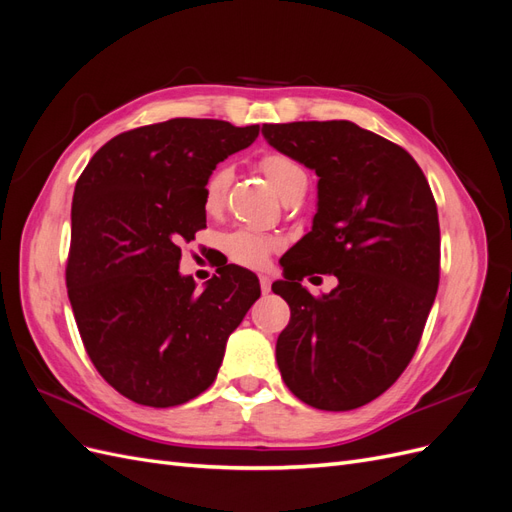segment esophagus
<instances>
[{
    "label": "esophagus",
    "mask_w": 512,
    "mask_h": 512,
    "mask_svg": "<svg viewBox=\"0 0 512 512\" xmlns=\"http://www.w3.org/2000/svg\"><path fill=\"white\" fill-rule=\"evenodd\" d=\"M258 280H260V290L265 292V294H269L271 292V277L269 275H260Z\"/></svg>",
    "instance_id": "1"
}]
</instances>
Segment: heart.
<instances>
[{
  "label": "heart",
  "instance_id": "obj_1",
  "mask_svg": "<svg viewBox=\"0 0 512 512\" xmlns=\"http://www.w3.org/2000/svg\"><path fill=\"white\" fill-rule=\"evenodd\" d=\"M260 170L271 181L273 188L280 192L282 198H288L292 192L305 188L307 177L305 170L297 160H292L284 153H265L258 162ZM232 181L230 166L222 164L213 170L203 185V207L207 213H220L226 203L228 185ZM222 247L226 256L235 262V265L247 269H262L269 262V258L280 252L284 247V239L275 232H265L250 226H241L237 230L228 232L222 239Z\"/></svg>",
  "mask_w": 512,
  "mask_h": 512
}]
</instances>
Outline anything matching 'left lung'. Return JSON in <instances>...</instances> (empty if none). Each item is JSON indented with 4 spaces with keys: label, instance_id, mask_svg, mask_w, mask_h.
<instances>
[{
    "label": "left lung",
    "instance_id": "obj_1",
    "mask_svg": "<svg viewBox=\"0 0 512 512\" xmlns=\"http://www.w3.org/2000/svg\"><path fill=\"white\" fill-rule=\"evenodd\" d=\"M262 136L320 177L314 226L271 286L290 307L277 367L307 406L361 408L391 389L421 342L440 282L436 198L404 147L352 121L265 123ZM314 272L338 286L314 298L300 286Z\"/></svg>",
    "mask_w": 512,
    "mask_h": 512
}]
</instances>
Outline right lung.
<instances>
[{
	"mask_svg": "<svg viewBox=\"0 0 512 512\" xmlns=\"http://www.w3.org/2000/svg\"><path fill=\"white\" fill-rule=\"evenodd\" d=\"M258 126L168 119L121 132L76 181L68 299L98 374L134 404L173 408L213 384L226 339L260 297L237 265L205 290L179 273L181 245L207 228L203 185Z\"/></svg>",
	"mask_w": 512,
	"mask_h": 512,
	"instance_id": "obj_1",
	"label": "right lung"
}]
</instances>
